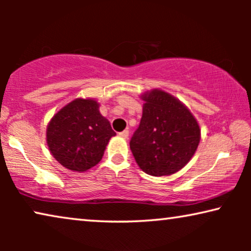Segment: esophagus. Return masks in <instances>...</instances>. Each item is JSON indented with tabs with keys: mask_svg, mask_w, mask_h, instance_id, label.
<instances>
[{
	"mask_svg": "<svg viewBox=\"0 0 251 251\" xmlns=\"http://www.w3.org/2000/svg\"><path fill=\"white\" fill-rule=\"evenodd\" d=\"M119 136L121 137V138H123V139H128V137H129V131H128V130H125V131L120 132V133H119Z\"/></svg>",
	"mask_w": 251,
	"mask_h": 251,
	"instance_id": "1",
	"label": "esophagus"
}]
</instances>
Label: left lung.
I'll return each mask as SVG.
<instances>
[{"label": "left lung", "instance_id": "left-lung-1", "mask_svg": "<svg viewBox=\"0 0 251 251\" xmlns=\"http://www.w3.org/2000/svg\"><path fill=\"white\" fill-rule=\"evenodd\" d=\"M143 116L130 140L137 164L154 177L170 176L186 166L201 139L190 109L173 95L153 89L140 96Z\"/></svg>", "mask_w": 251, "mask_h": 251}]
</instances>
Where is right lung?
Listing matches in <instances>:
<instances>
[{
    "instance_id": "add662e5",
    "label": "right lung",
    "mask_w": 251,
    "mask_h": 251,
    "mask_svg": "<svg viewBox=\"0 0 251 251\" xmlns=\"http://www.w3.org/2000/svg\"><path fill=\"white\" fill-rule=\"evenodd\" d=\"M116 133L92 98H76L52 116L47 126L50 153L68 170L84 173L99 163Z\"/></svg>"
}]
</instances>
